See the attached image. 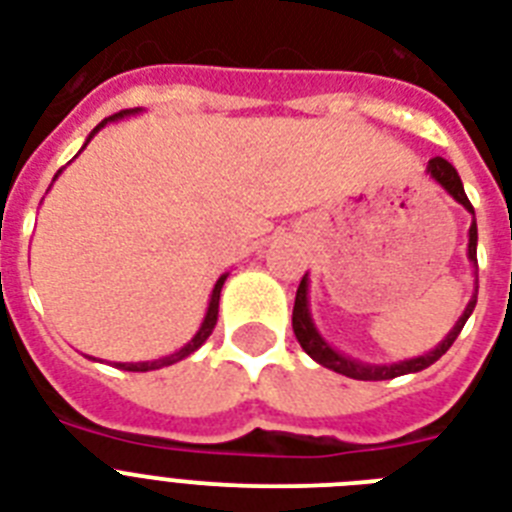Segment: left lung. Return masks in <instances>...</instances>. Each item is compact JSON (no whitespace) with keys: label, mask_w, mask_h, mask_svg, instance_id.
<instances>
[{"label":"left lung","mask_w":512,"mask_h":512,"mask_svg":"<svg viewBox=\"0 0 512 512\" xmlns=\"http://www.w3.org/2000/svg\"><path fill=\"white\" fill-rule=\"evenodd\" d=\"M428 175L436 180L441 188H444L449 196H452L457 204L468 209L470 215H473V223H470V231H468V260L473 265V276H476V287H473V297H470V303L465 305V311L462 316L457 319V324L452 327V332L444 337V340L438 342L436 348L428 350V353H422V356H414V358H406V361H396V364H366V361H358V358H350L345 353H340L337 348H332L321 332L316 329L313 324V316H311V303H308V273L303 276L300 281V287H297V297H295V311H292V329H295V337L300 342V348L308 353V356L316 361V364L327 366L332 372L337 374H345L350 380H393V377H401V374H414V372H422V369H428L430 364H436L438 358L444 356L446 350L452 348V342L457 340V335L462 332L465 327V321L470 319V313L476 308V300H478V257H476V247H478V225H476V212H473V204L468 201L465 196V188H462V180L457 175L452 164L436 156V159H430L428 162Z\"/></svg>","instance_id":"8db88e82"}]
</instances>
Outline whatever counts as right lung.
I'll return each instance as SVG.
<instances>
[{"label": "right lung", "mask_w": 512, "mask_h": 512, "mask_svg": "<svg viewBox=\"0 0 512 512\" xmlns=\"http://www.w3.org/2000/svg\"><path fill=\"white\" fill-rule=\"evenodd\" d=\"M138 111H140V108H130V111H119V114L103 119V122H100L98 127H95V130L90 132V138L84 140L82 148H87V143H90V140L95 138V135H98V132L103 130V127H106V124L119 122V119H124V116L138 114ZM58 175H60V170H58ZM58 175H55V177H58ZM55 177H52V180H55ZM225 279H228V273H223V276H220V279L215 281V289H212V295H209V305H207V313H204V321H201V327L196 329V335H193L191 340L185 342L183 348L175 350V353H170V356L156 358V361H127V364H124V361H116L114 366H119V369H124V372H151V369H162V366L177 364V361H183L185 356H191L193 350H199L201 345L207 342V337L212 335V329H215V324H217V305H220V292H223Z\"/></svg>", "instance_id": "add662e5"}]
</instances>
